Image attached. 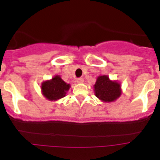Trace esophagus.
<instances>
[{"instance_id":"esophagus-1","label":"esophagus","mask_w":160,"mask_h":160,"mask_svg":"<svg viewBox=\"0 0 160 160\" xmlns=\"http://www.w3.org/2000/svg\"><path fill=\"white\" fill-rule=\"evenodd\" d=\"M83 82H84V79H83V78H78L77 79V82L82 83Z\"/></svg>"}]
</instances>
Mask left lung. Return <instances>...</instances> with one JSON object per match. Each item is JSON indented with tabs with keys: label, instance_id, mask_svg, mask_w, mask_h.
<instances>
[{
	"label": "left lung",
	"instance_id": "8db88e82",
	"mask_svg": "<svg viewBox=\"0 0 160 160\" xmlns=\"http://www.w3.org/2000/svg\"><path fill=\"white\" fill-rule=\"evenodd\" d=\"M94 88L96 97L104 102L115 101L122 93L120 83L117 81H111L107 75L98 77Z\"/></svg>",
	"mask_w": 160,
	"mask_h": 160
}]
</instances>
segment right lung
Returning <instances> with one entry per match:
<instances>
[{
	"label": "right lung",
	"mask_w": 160,
	"mask_h": 160,
	"mask_svg": "<svg viewBox=\"0 0 160 160\" xmlns=\"http://www.w3.org/2000/svg\"><path fill=\"white\" fill-rule=\"evenodd\" d=\"M70 87V85L65 82L59 75L43 82L41 86L42 94L49 101H56L65 97Z\"/></svg>",
	"instance_id": "obj_1"
}]
</instances>
